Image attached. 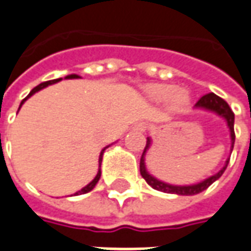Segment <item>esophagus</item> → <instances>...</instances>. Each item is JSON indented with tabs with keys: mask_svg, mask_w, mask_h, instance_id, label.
Wrapping results in <instances>:
<instances>
[{
	"mask_svg": "<svg viewBox=\"0 0 251 251\" xmlns=\"http://www.w3.org/2000/svg\"><path fill=\"white\" fill-rule=\"evenodd\" d=\"M134 128H135L136 131H141V132H143V131H146V128H148V124H146V123H143V122L136 123Z\"/></svg>",
	"mask_w": 251,
	"mask_h": 251,
	"instance_id": "obj_1",
	"label": "esophagus"
}]
</instances>
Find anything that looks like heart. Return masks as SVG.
Segmentation results:
<instances>
[{
	"instance_id": "obj_1",
	"label": "heart",
	"mask_w": 251,
	"mask_h": 251,
	"mask_svg": "<svg viewBox=\"0 0 251 251\" xmlns=\"http://www.w3.org/2000/svg\"><path fill=\"white\" fill-rule=\"evenodd\" d=\"M148 96L151 101L162 103L167 102L171 112H184L191 103V97L187 90L177 89L175 84L155 83L148 87Z\"/></svg>"
}]
</instances>
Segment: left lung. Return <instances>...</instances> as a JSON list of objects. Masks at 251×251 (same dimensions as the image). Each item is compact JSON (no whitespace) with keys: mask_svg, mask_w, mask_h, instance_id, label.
<instances>
[{"mask_svg":"<svg viewBox=\"0 0 251 251\" xmlns=\"http://www.w3.org/2000/svg\"><path fill=\"white\" fill-rule=\"evenodd\" d=\"M195 109H202V110H206V112H212V113H215V115L220 116L221 119H224L226 123H227V127L229 129V138H231V149H229V151L232 153V149H234V143H235V132H234V122H235V115L234 112L231 110V108L228 106V103L220 98L219 96H216L213 93H210V94H206V96H203L198 101V102L195 103ZM151 138L148 136V141H146V146H145V150H143L142 157H141V164H139V169H141V175L145 180L148 181L149 186H151V187L154 188V190H158V191H162V193H167V194H176V195H195V194H200L202 193L203 190H206V188L212 184V183H215L219 177H220L223 174H224V171L227 168L228 161H229V158L226 160L224 162V165H223V168L215 174V175L209 176L206 179H203V180L198 181V183H194V184H184V186H180V184H169L167 181H162L160 179H157L155 176H153L146 168V162H145V157H146V153H148V150L151 146Z\"/></svg>","mask_w":251,"mask_h":251,"instance_id":"8db88e82","label":"left lung"}]
</instances>
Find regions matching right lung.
I'll use <instances>...</instances> for the list:
<instances>
[{
    "instance_id": "1",
    "label": "right lung",
    "mask_w": 251,
    "mask_h": 251,
    "mask_svg": "<svg viewBox=\"0 0 251 251\" xmlns=\"http://www.w3.org/2000/svg\"><path fill=\"white\" fill-rule=\"evenodd\" d=\"M79 77H80V76H79V75H76V74H72V75H67V76H65V77H64V79H79ZM61 79H63V77H60V79H54V80H49V82H43V83H41L39 86H36L35 89L31 90L30 94H28V96L25 97V98H24L23 101H22V103H20V106H19V109L22 108V105H23V103L25 102V101H27V100H28V98H30L31 96H34V94H35V93H38L39 90L45 89V87H48V86H50V84H54V83L60 82ZM108 148H109V146H106V148H103L102 150H101V154H100V160H98V162H100V168H98V172H97V176H96V177H94L93 180L90 181V183H89V184H87V186H84V187H83L82 190H79V191H76V193H75V194H74V195L86 194V193H89V191H91L93 188L96 187V184H97V183H98V180H100V177H101V162H102L103 151H105V150H106V149H108Z\"/></svg>"
}]
</instances>
